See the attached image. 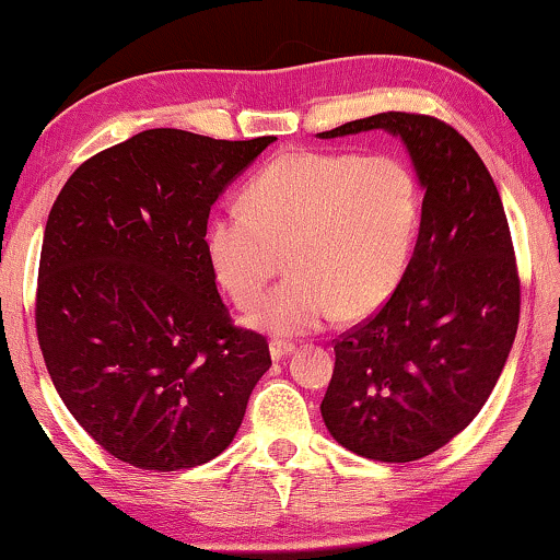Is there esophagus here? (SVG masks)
Listing matches in <instances>:
<instances>
[{
    "label": "esophagus",
    "mask_w": 560,
    "mask_h": 560,
    "mask_svg": "<svg viewBox=\"0 0 560 560\" xmlns=\"http://www.w3.org/2000/svg\"><path fill=\"white\" fill-rule=\"evenodd\" d=\"M295 347L290 341H272L270 343V357L275 359V362H280V359H285L290 351H293Z\"/></svg>",
    "instance_id": "1"
}]
</instances>
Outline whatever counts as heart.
Returning a JSON list of instances; mask_svg holds the SVG:
<instances>
[{
  "mask_svg": "<svg viewBox=\"0 0 560 560\" xmlns=\"http://www.w3.org/2000/svg\"><path fill=\"white\" fill-rule=\"evenodd\" d=\"M420 224L416 175L393 155L295 150L275 158L206 232L211 270L240 308L262 298L288 255V278L252 316L259 331L313 334L364 318L400 285Z\"/></svg>",
  "mask_w": 560,
  "mask_h": 560,
  "instance_id": "b5f03b06",
  "label": "heart"
}]
</instances>
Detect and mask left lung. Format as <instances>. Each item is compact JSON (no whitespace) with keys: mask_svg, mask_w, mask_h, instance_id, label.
Listing matches in <instances>:
<instances>
[{"mask_svg":"<svg viewBox=\"0 0 560 560\" xmlns=\"http://www.w3.org/2000/svg\"><path fill=\"white\" fill-rule=\"evenodd\" d=\"M400 137L423 186L420 232L389 301L339 336L320 402L343 448L418 462L464 431L492 395L520 320V278L504 206L477 150L446 121L382 112L320 132Z\"/></svg>","mask_w":560,"mask_h":560,"instance_id":"8db88e82","label":"left lung"}]
</instances>
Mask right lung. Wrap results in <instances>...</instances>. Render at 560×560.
Masks as SVG:
<instances>
[{
    "label": "right lung",
    "instance_id": "1",
    "mask_svg": "<svg viewBox=\"0 0 560 560\" xmlns=\"http://www.w3.org/2000/svg\"><path fill=\"white\" fill-rule=\"evenodd\" d=\"M270 142L144 129L75 167L52 203L37 341L60 400L119 462L217 458L270 370L267 339L232 324L206 255L211 206Z\"/></svg>",
    "mask_w": 560,
    "mask_h": 560
}]
</instances>
